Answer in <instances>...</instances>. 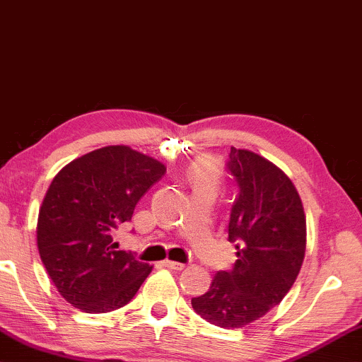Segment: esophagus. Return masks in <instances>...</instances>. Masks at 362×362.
I'll return each mask as SVG.
<instances>
[{
  "instance_id": "1",
  "label": "esophagus",
  "mask_w": 362,
  "mask_h": 362,
  "mask_svg": "<svg viewBox=\"0 0 362 362\" xmlns=\"http://www.w3.org/2000/svg\"><path fill=\"white\" fill-rule=\"evenodd\" d=\"M164 266L167 269H172V271H182V269L185 267V264L175 262V261H169V259H167V261H164Z\"/></svg>"
}]
</instances>
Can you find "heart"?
<instances>
[{
	"label": "heart",
	"instance_id": "obj_1",
	"mask_svg": "<svg viewBox=\"0 0 362 362\" xmlns=\"http://www.w3.org/2000/svg\"><path fill=\"white\" fill-rule=\"evenodd\" d=\"M190 180L193 185L215 188L220 182V169L213 160L202 157V159L193 162L190 167Z\"/></svg>",
	"mask_w": 362,
	"mask_h": 362
}]
</instances>
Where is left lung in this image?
I'll return each instance as SVG.
<instances>
[{
  "instance_id": "1",
  "label": "left lung",
  "mask_w": 362,
  "mask_h": 362,
  "mask_svg": "<svg viewBox=\"0 0 362 362\" xmlns=\"http://www.w3.org/2000/svg\"><path fill=\"white\" fill-rule=\"evenodd\" d=\"M228 170L239 187L228 238L236 241L233 271L218 272L206 293L192 298L203 320L243 328L282 302L302 269L307 220L297 188L266 157L231 147Z\"/></svg>"
}]
</instances>
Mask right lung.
Returning <instances> with one entry per match:
<instances>
[{
	"mask_svg": "<svg viewBox=\"0 0 362 362\" xmlns=\"http://www.w3.org/2000/svg\"><path fill=\"white\" fill-rule=\"evenodd\" d=\"M164 174L157 159L129 146H106L77 157L54 177L35 233L45 271L72 307L113 312L149 276L152 266L119 251L113 234Z\"/></svg>",
	"mask_w": 362,
	"mask_h": 362,
	"instance_id": "right-lung-1",
	"label": "right lung"
}]
</instances>
